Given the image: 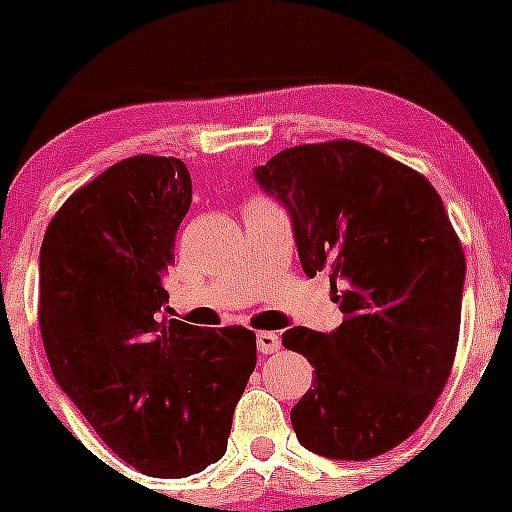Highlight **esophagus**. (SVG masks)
I'll return each mask as SVG.
<instances>
[{
  "instance_id": "34e87169",
  "label": "esophagus",
  "mask_w": 512,
  "mask_h": 512,
  "mask_svg": "<svg viewBox=\"0 0 512 512\" xmlns=\"http://www.w3.org/2000/svg\"><path fill=\"white\" fill-rule=\"evenodd\" d=\"M280 347H282L280 334L257 332V349H260V354H275Z\"/></svg>"
}]
</instances>
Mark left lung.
Listing matches in <instances>:
<instances>
[{
	"label": "left lung",
	"instance_id": "1",
	"mask_svg": "<svg viewBox=\"0 0 512 512\" xmlns=\"http://www.w3.org/2000/svg\"><path fill=\"white\" fill-rule=\"evenodd\" d=\"M255 178L292 213L304 275L329 270L344 314L332 334H282L317 369L294 433L337 461L381 456L426 421L456 359L466 255L441 195L347 138L285 148Z\"/></svg>",
	"mask_w": 512,
	"mask_h": 512
}]
</instances>
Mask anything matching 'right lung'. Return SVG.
<instances>
[{
    "mask_svg": "<svg viewBox=\"0 0 512 512\" xmlns=\"http://www.w3.org/2000/svg\"><path fill=\"white\" fill-rule=\"evenodd\" d=\"M190 195L183 160L123 158L69 195L41 242L39 327L54 379L146 476H193L225 456L257 364L250 329L160 317Z\"/></svg>",
    "mask_w": 512,
    "mask_h": 512,
    "instance_id": "right-lung-1",
    "label": "right lung"
}]
</instances>
